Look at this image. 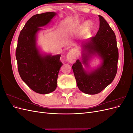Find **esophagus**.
<instances>
[{
  "mask_svg": "<svg viewBox=\"0 0 133 133\" xmlns=\"http://www.w3.org/2000/svg\"><path fill=\"white\" fill-rule=\"evenodd\" d=\"M76 57V52L74 50H71L70 51H69V53H68L66 56V59L68 62L71 63H73V62H74Z\"/></svg>",
  "mask_w": 133,
  "mask_h": 133,
  "instance_id": "esophagus-1",
  "label": "esophagus"
}]
</instances>
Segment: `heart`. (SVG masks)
I'll list each match as a JSON object with an SVG mask.
<instances>
[{
	"instance_id": "b5f03b06",
	"label": "heart",
	"mask_w": 133,
	"mask_h": 133,
	"mask_svg": "<svg viewBox=\"0 0 133 133\" xmlns=\"http://www.w3.org/2000/svg\"><path fill=\"white\" fill-rule=\"evenodd\" d=\"M91 24L90 22H86L85 23V24H84V29H85L87 30H89L91 28Z\"/></svg>"
}]
</instances>
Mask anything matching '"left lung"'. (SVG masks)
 Instances as JSON below:
<instances>
[{
  "instance_id": "obj_1",
  "label": "left lung",
  "mask_w": 133,
  "mask_h": 133,
  "mask_svg": "<svg viewBox=\"0 0 133 133\" xmlns=\"http://www.w3.org/2000/svg\"><path fill=\"white\" fill-rule=\"evenodd\" d=\"M99 17L100 27L96 35L82 44L84 50L88 52L87 55H84L83 63L87 65L89 55L97 53L103 59L102 66L90 73L83 69L79 60L72 66L79 90L91 95L99 93L109 85L118 69L119 52L115 34L104 18L101 15Z\"/></svg>"
}]
</instances>
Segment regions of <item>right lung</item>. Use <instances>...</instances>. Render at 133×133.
Here are the masks:
<instances>
[{
    "instance_id": "add662e5",
    "label": "right lung",
    "mask_w": 133,
    "mask_h": 133,
    "mask_svg": "<svg viewBox=\"0 0 133 133\" xmlns=\"http://www.w3.org/2000/svg\"><path fill=\"white\" fill-rule=\"evenodd\" d=\"M56 15L46 12L33 15L20 33L15 52L18 69L22 79L31 90L46 94L57 88L60 55L43 56L36 46V34Z\"/></svg>"
}]
</instances>
